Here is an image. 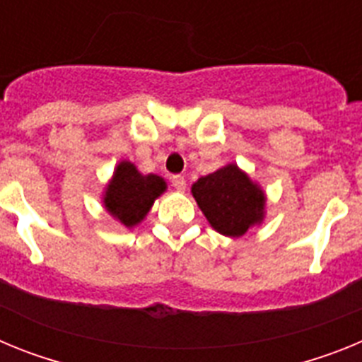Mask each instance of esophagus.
<instances>
[{"label":"esophagus","mask_w":362,"mask_h":362,"mask_svg":"<svg viewBox=\"0 0 362 362\" xmlns=\"http://www.w3.org/2000/svg\"><path fill=\"white\" fill-rule=\"evenodd\" d=\"M170 183H172V187L179 192H183L185 188H187V181H185L183 175H172Z\"/></svg>","instance_id":"esophagus-1"}]
</instances>
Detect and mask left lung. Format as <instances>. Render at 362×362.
<instances>
[{
    "mask_svg": "<svg viewBox=\"0 0 362 362\" xmlns=\"http://www.w3.org/2000/svg\"><path fill=\"white\" fill-rule=\"evenodd\" d=\"M192 196L210 226L226 238H241L264 217V192L233 163L197 179Z\"/></svg>",
    "mask_w": 362,
    "mask_h": 362,
    "instance_id": "obj_1",
    "label": "left lung"
}]
</instances>
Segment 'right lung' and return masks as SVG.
I'll return each instance as SVG.
<instances>
[{
	"label": "right lung",
	"instance_id": "right-lung-1",
	"mask_svg": "<svg viewBox=\"0 0 362 362\" xmlns=\"http://www.w3.org/2000/svg\"><path fill=\"white\" fill-rule=\"evenodd\" d=\"M165 190L163 177L156 174L143 175L134 163L121 161L105 188L103 204L114 219L132 228L145 219L153 201Z\"/></svg>",
	"mask_w": 362,
	"mask_h": 362
}]
</instances>
